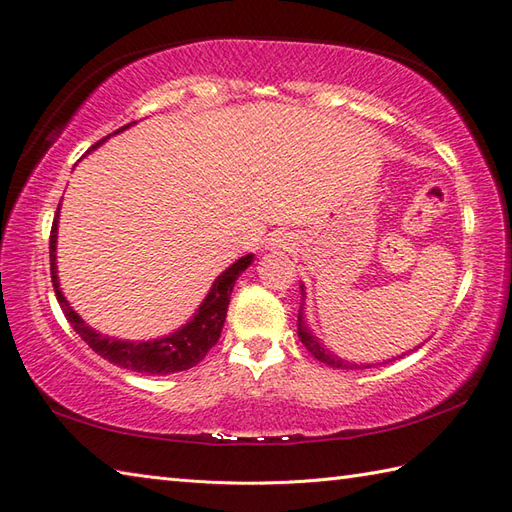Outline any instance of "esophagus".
Instances as JSON below:
<instances>
[{"instance_id":"34e87169","label":"esophagus","mask_w":512,"mask_h":512,"mask_svg":"<svg viewBox=\"0 0 512 512\" xmlns=\"http://www.w3.org/2000/svg\"><path fill=\"white\" fill-rule=\"evenodd\" d=\"M270 246L273 248H288V239H286V235H275L273 237V242H270Z\"/></svg>"}]
</instances>
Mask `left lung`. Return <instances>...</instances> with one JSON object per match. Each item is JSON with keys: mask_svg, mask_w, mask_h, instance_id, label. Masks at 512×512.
I'll return each mask as SVG.
<instances>
[{"mask_svg": "<svg viewBox=\"0 0 512 512\" xmlns=\"http://www.w3.org/2000/svg\"><path fill=\"white\" fill-rule=\"evenodd\" d=\"M301 299L306 301V288L301 286ZM297 334H299V341L306 345V350L317 358V361H321V363H325V365H330V367H336V369H363V367H372V365H383V363H389V361H383V363H350V361H345V358H341V356H336V354H332L328 347H325L317 336L312 334V330L308 328V323H306V317H303V303H301V308H299V321H297ZM420 347V345H418ZM405 354H409V352H405ZM402 354V356H405ZM402 356H398V358H402Z\"/></svg>", "mask_w": 512, "mask_h": 512, "instance_id": "obj_1", "label": "left lung"}]
</instances>
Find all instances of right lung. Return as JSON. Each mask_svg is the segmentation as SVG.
Here are the masks:
<instances>
[{
	"label": "right lung",
	"instance_id": "right-lung-1",
	"mask_svg": "<svg viewBox=\"0 0 512 512\" xmlns=\"http://www.w3.org/2000/svg\"><path fill=\"white\" fill-rule=\"evenodd\" d=\"M129 125L116 129L114 134L125 132ZM107 138L99 140L92 149L105 143ZM57 231H59V209H57V215H54L52 231H50V275H52L54 295H57V301L65 314V319L70 321L74 332L79 334L96 354L107 358V361L118 367L132 369V372L147 374V376H165V374L184 372V369H191L202 361L206 352H209L217 343V339H220L224 321H226L228 301H231V292L237 277L242 275L250 264H253V257H255L253 253H248L244 257H239L235 264L228 266L224 273L213 281L209 295L204 297V301L200 303V308L195 310L193 317L176 332L160 336V339H154V341H121V339H114V336H107L90 328V325L76 314V310L70 306L68 299L63 297V292L59 288V275H57Z\"/></svg>",
	"mask_w": 512,
	"mask_h": 512
}]
</instances>
